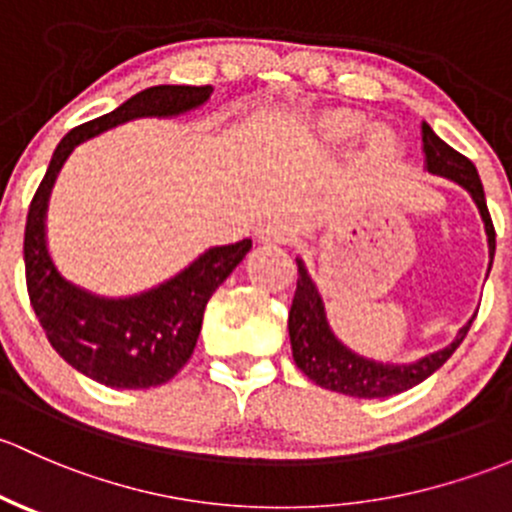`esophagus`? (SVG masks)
Instances as JSON below:
<instances>
[{"mask_svg":"<svg viewBox=\"0 0 512 512\" xmlns=\"http://www.w3.org/2000/svg\"><path fill=\"white\" fill-rule=\"evenodd\" d=\"M258 241L268 246H281L293 241V226L286 224V221L276 219V221H268L258 229Z\"/></svg>","mask_w":512,"mask_h":512,"instance_id":"esophagus-1","label":"esophagus"}]
</instances>
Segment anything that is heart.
Segmentation results:
<instances>
[{"label":"heart","instance_id":"obj_1","mask_svg":"<svg viewBox=\"0 0 512 512\" xmlns=\"http://www.w3.org/2000/svg\"><path fill=\"white\" fill-rule=\"evenodd\" d=\"M362 125H365V118H362L360 113H355V110L345 108L325 110V113H320L318 120H315V130H318V135L325 142H347L360 133ZM365 145L367 155H370L372 160H389V157H394V152H397V140H394V135L389 133L387 128H382V125H379V128H372L370 133H367Z\"/></svg>","mask_w":512,"mask_h":512}]
</instances>
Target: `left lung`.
I'll return each mask as SVG.
<instances>
[{
    "label": "left lung",
    "mask_w": 512,
    "mask_h": 512,
    "mask_svg": "<svg viewBox=\"0 0 512 512\" xmlns=\"http://www.w3.org/2000/svg\"><path fill=\"white\" fill-rule=\"evenodd\" d=\"M421 150H424V167L426 172L436 177H444L456 182L458 187L466 189L471 199L476 202L478 212H481L483 226H486L488 236V256H495V229L491 214H488L486 194H483L481 177H478L476 167L468 157L446 145L439 135L431 130V125L421 123ZM298 263V286H295L291 313H288V335H291L293 360L298 370L308 379H313L320 387L330 389V392L347 394V397L360 399H382L392 397V394L407 392L431 377L446 360L456 352L463 337L471 330L473 315L451 345L444 350H436L431 355L419 357L409 365H389V362H377L370 357H362L352 352L345 342L333 333L325 315L323 295L318 293V286L310 278L308 268H305L303 258H295ZM491 263H488V273H491Z\"/></svg>",
    "instance_id": "left-lung-1"
}]
</instances>
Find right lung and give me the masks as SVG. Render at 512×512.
<instances>
[{
  "label": "right lung",
  "instance_id": "obj_1",
  "mask_svg": "<svg viewBox=\"0 0 512 512\" xmlns=\"http://www.w3.org/2000/svg\"><path fill=\"white\" fill-rule=\"evenodd\" d=\"M212 86H152L100 118L73 128L56 145L31 199L24 231L26 288L51 347L81 374L115 389L170 382L187 365L202 330L204 308L251 251V239L212 246L160 286L105 298L61 276L46 244V209L63 162L81 142L138 118H177L204 105Z\"/></svg>",
  "mask_w": 512,
  "mask_h": 512
}]
</instances>
